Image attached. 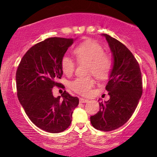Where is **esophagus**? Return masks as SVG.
I'll list each match as a JSON object with an SVG mask.
<instances>
[{
  "label": "esophagus",
  "mask_w": 157,
  "mask_h": 157,
  "mask_svg": "<svg viewBox=\"0 0 157 157\" xmlns=\"http://www.w3.org/2000/svg\"><path fill=\"white\" fill-rule=\"evenodd\" d=\"M89 101L83 98H79V102L80 103H88Z\"/></svg>",
  "instance_id": "esophagus-1"
}]
</instances>
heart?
Wrapping results in <instances>:
<instances>
[{
	"label": "heart",
	"instance_id": "b5f03b06",
	"mask_svg": "<svg viewBox=\"0 0 157 157\" xmlns=\"http://www.w3.org/2000/svg\"><path fill=\"white\" fill-rule=\"evenodd\" d=\"M78 63H88L87 73L97 78H106L110 74L113 62L111 58L104 52L102 46L92 40H87L78 45L73 51ZM62 71L71 76L75 70V63L70 57L65 56L61 61ZM94 84L90 76L79 77L71 81L70 87L73 91L83 96L89 95Z\"/></svg>",
	"mask_w": 157,
	"mask_h": 157
}]
</instances>
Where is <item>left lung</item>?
Wrapping results in <instances>:
<instances>
[{
  "mask_svg": "<svg viewBox=\"0 0 157 157\" xmlns=\"http://www.w3.org/2000/svg\"><path fill=\"white\" fill-rule=\"evenodd\" d=\"M102 36L113 56L112 68L106 86L110 98L98 102L99 111L90 119L96 129L109 132L123 126L134 113L142 95V81L139 63L132 53L118 40L107 34Z\"/></svg>",
  "mask_w": 157,
  "mask_h": 157,
  "instance_id": "8db88e82",
  "label": "left lung"
}]
</instances>
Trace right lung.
<instances>
[{
  "label": "right lung",
  "mask_w": 157,
  "mask_h": 157,
  "mask_svg": "<svg viewBox=\"0 0 157 157\" xmlns=\"http://www.w3.org/2000/svg\"><path fill=\"white\" fill-rule=\"evenodd\" d=\"M76 39L49 38L38 43L25 53L16 71L17 95L30 120L38 128L50 133L65 131L71 123L78 97L66 91L55 98L52 89L63 71L61 61Z\"/></svg>",
  "instance_id": "1"
}]
</instances>
